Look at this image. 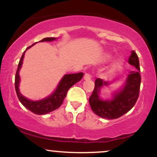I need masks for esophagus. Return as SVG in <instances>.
<instances>
[{"mask_svg": "<svg viewBox=\"0 0 157 157\" xmlns=\"http://www.w3.org/2000/svg\"><path fill=\"white\" fill-rule=\"evenodd\" d=\"M91 74L89 73V72H86V74H85V75H84V79H85V80H91Z\"/></svg>", "mask_w": 157, "mask_h": 157, "instance_id": "esophagus-1", "label": "esophagus"}]
</instances>
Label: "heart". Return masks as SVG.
Wrapping results in <instances>:
<instances>
[{"label": "heart", "mask_w": 157, "mask_h": 157, "mask_svg": "<svg viewBox=\"0 0 157 157\" xmlns=\"http://www.w3.org/2000/svg\"><path fill=\"white\" fill-rule=\"evenodd\" d=\"M122 64V63L121 60H117L116 63H115L114 65L113 66V68H112V69H111V71H115V70H117L120 68H121Z\"/></svg>", "instance_id": "b5f03b06"}]
</instances>
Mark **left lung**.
<instances>
[{
  "label": "left lung",
  "mask_w": 157,
  "mask_h": 157,
  "mask_svg": "<svg viewBox=\"0 0 157 157\" xmlns=\"http://www.w3.org/2000/svg\"><path fill=\"white\" fill-rule=\"evenodd\" d=\"M128 63L137 69L131 71L128 76L125 86L120 92L115 94L111 101H104L99 98V92L102 86L109 84L103 82L102 79L97 78L94 82V89L89 98V104L94 113L102 118L108 120L117 119L134 107L140 95L141 76H140V61L134 51L131 52Z\"/></svg>",
  "instance_id": "1"
}]
</instances>
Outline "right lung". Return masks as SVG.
<instances>
[{
    "mask_svg": "<svg viewBox=\"0 0 157 157\" xmlns=\"http://www.w3.org/2000/svg\"><path fill=\"white\" fill-rule=\"evenodd\" d=\"M56 38L55 37H46L42 40V42L44 41H52ZM35 44H33L32 46ZM32 46H29L26 49L31 47ZM25 52L23 53L22 57H21V60L19 61L18 66H17V71L15 74V91L17 93V96L18 97L20 102L23 104L24 107H26L27 109L31 111L32 112L36 114H46L51 111H53L58 109L60 106L62 105L63 102L65 97L66 96L68 89L75 85L76 82L80 81L83 76V73L80 72L77 74H69V75H66L63 77L61 80L60 84H59L58 87L56 89V91L50 95L47 98L44 99L42 100H39V101H32V100H28L26 97H24L21 95L20 93L18 86H19V70L22 66V63L23 60V57H24Z\"/></svg>",
    "mask_w": 157,
    "mask_h": 157,
    "instance_id": "1",
    "label": "right lung"
}]
</instances>
